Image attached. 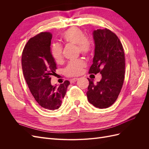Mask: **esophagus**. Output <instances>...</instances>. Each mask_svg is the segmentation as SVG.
Here are the masks:
<instances>
[{
    "label": "esophagus",
    "instance_id": "obj_1",
    "mask_svg": "<svg viewBox=\"0 0 149 149\" xmlns=\"http://www.w3.org/2000/svg\"><path fill=\"white\" fill-rule=\"evenodd\" d=\"M78 78H73V79H70V82L72 83L76 82V81H78Z\"/></svg>",
    "mask_w": 149,
    "mask_h": 149
}]
</instances>
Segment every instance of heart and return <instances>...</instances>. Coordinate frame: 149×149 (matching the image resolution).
Wrapping results in <instances>:
<instances>
[{"label":"heart","mask_w":149,"mask_h":149,"mask_svg":"<svg viewBox=\"0 0 149 149\" xmlns=\"http://www.w3.org/2000/svg\"><path fill=\"white\" fill-rule=\"evenodd\" d=\"M62 38L65 42L76 45L79 52L84 55H88L92 51V44L90 40L85 37L83 31L78 28H71L66 30L62 34ZM51 55L56 63H60L63 60L62 47L60 44L54 43L51 48ZM86 64L83 60L72 61L64 70L66 75L69 76H76L82 73Z\"/></svg>","instance_id":"obj_1"}]
</instances>
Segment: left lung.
<instances>
[{"instance_id": "obj_1", "label": "left lung", "mask_w": 149, "mask_h": 149, "mask_svg": "<svg viewBox=\"0 0 149 149\" xmlns=\"http://www.w3.org/2000/svg\"><path fill=\"white\" fill-rule=\"evenodd\" d=\"M93 35L95 48L89 73H100L102 78L96 84L88 78L86 94L89 103L103 109L113 104L120 92L124 79L125 56L123 45L111 30L97 29Z\"/></svg>"}]
</instances>
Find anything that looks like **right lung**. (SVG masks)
<instances>
[{"instance_id":"obj_1","label":"right lung","mask_w":149,"mask_h":149,"mask_svg":"<svg viewBox=\"0 0 149 149\" xmlns=\"http://www.w3.org/2000/svg\"><path fill=\"white\" fill-rule=\"evenodd\" d=\"M49 32H42L31 38L22 52V66L30 91L38 104L47 110L58 109L62 103L68 81L60 84H51V76L55 74L56 63L51 55Z\"/></svg>"}]
</instances>
